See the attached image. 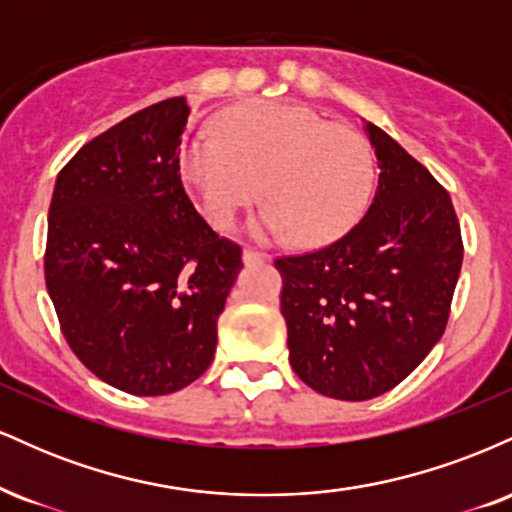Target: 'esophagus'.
Returning a JSON list of instances; mask_svg holds the SVG:
<instances>
[{
  "mask_svg": "<svg viewBox=\"0 0 512 512\" xmlns=\"http://www.w3.org/2000/svg\"><path fill=\"white\" fill-rule=\"evenodd\" d=\"M243 262L245 264H262V262H269V255H267V252L245 248L243 250Z\"/></svg>",
  "mask_w": 512,
  "mask_h": 512,
  "instance_id": "esophagus-1",
  "label": "esophagus"
}]
</instances>
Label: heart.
Wrapping results in <instances>:
<instances>
[{
  "label": "heart",
  "instance_id": "b5f03b06",
  "mask_svg": "<svg viewBox=\"0 0 512 512\" xmlns=\"http://www.w3.org/2000/svg\"><path fill=\"white\" fill-rule=\"evenodd\" d=\"M180 170L216 228L231 226L262 192L267 207L252 233L262 240L293 236L305 248L349 233L375 187L366 139L291 103L228 110L219 132H197L182 144Z\"/></svg>",
  "mask_w": 512,
  "mask_h": 512
}]
</instances>
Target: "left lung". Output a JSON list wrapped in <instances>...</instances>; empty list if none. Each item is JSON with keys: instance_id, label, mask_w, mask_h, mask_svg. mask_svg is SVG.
<instances>
[{"instance_id": "1", "label": "left lung", "mask_w": 512, "mask_h": 512, "mask_svg": "<svg viewBox=\"0 0 512 512\" xmlns=\"http://www.w3.org/2000/svg\"><path fill=\"white\" fill-rule=\"evenodd\" d=\"M366 132L380 166L366 216L325 248L274 260L291 368L346 402L392 390L438 344L464 252L448 190L383 129Z\"/></svg>"}]
</instances>
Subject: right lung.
<instances>
[{
    "label": "right lung",
    "instance_id": "right-lung-1",
    "mask_svg": "<svg viewBox=\"0 0 512 512\" xmlns=\"http://www.w3.org/2000/svg\"><path fill=\"white\" fill-rule=\"evenodd\" d=\"M187 98L154 103L60 170L45 286L69 349L103 383L178 392L214 361L243 250L197 214L180 180Z\"/></svg>",
    "mask_w": 512,
    "mask_h": 512
}]
</instances>
